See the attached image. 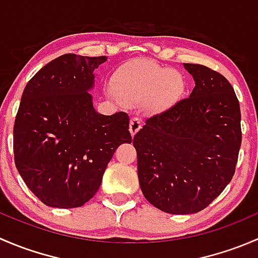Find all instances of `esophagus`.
Segmentation results:
<instances>
[{"label": "esophagus", "instance_id": "esophagus-1", "mask_svg": "<svg viewBox=\"0 0 258 258\" xmlns=\"http://www.w3.org/2000/svg\"><path fill=\"white\" fill-rule=\"evenodd\" d=\"M140 128H141V118L140 117H132L131 121H130V132H131L132 136H135Z\"/></svg>", "mask_w": 258, "mask_h": 258}]
</instances>
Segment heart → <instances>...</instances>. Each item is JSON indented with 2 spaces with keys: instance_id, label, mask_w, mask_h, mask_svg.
Listing matches in <instances>:
<instances>
[{
  "instance_id": "1",
  "label": "heart",
  "mask_w": 258,
  "mask_h": 258,
  "mask_svg": "<svg viewBox=\"0 0 258 258\" xmlns=\"http://www.w3.org/2000/svg\"><path fill=\"white\" fill-rule=\"evenodd\" d=\"M118 97L127 105H139L148 100L153 107H165L183 90L179 74L168 71L151 61H135L126 64L114 77Z\"/></svg>"
}]
</instances>
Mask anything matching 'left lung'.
<instances>
[{"mask_svg": "<svg viewBox=\"0 0 258 258\" xmlns=\"http://www.w3.org/2000/svg\"><path fill=\"white\" fill-rule=\"evenodd\" d=\"M189 97L152 114L135 135L137 173L151 205L172 215L206 209L235 175L241 111L231 83L204 64L183 63Z\"/></svg>", "mask_w": 258, "mask_h": 258, "instance_id": "8db88e82", "label": "left lung"}]
</instances>
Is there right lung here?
I'll list each match as a JSON object with an SVG mask.
<instances>
[{
  "label": "right lung",
  "mask_w": 258,
  "mask_h": 258,
  "mask_svg": "<svg viewBox=\"0 0 258 258\" xmlns=\"http://www.w3.org/2000/svg\"><path fill=\"white\" fill-rule=\"evenodd\" d=\"M106 56L66 53L26 85L14 126L15 165L45 205L74 209L92 199L114 151L128 142L126 112H96L93 71Z\"/></svg>",
  "instance_id": "right-lung-1"
}]
</instances>
